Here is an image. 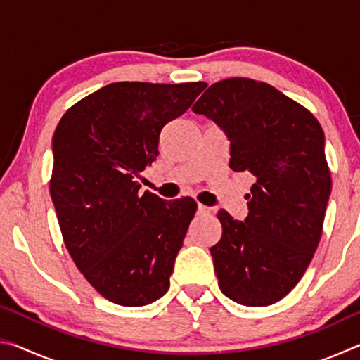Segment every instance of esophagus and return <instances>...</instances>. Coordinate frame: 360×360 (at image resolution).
Returning <instances> with one entry per match:
<instances>
[{
    "label": "esophagus",
    "mask_w": 360,
    "mask_h": 360,
    "mask_svg": "<svg viewBox=\"0 0 360 360\" xmlns=\"http://www.w3.org/2000/svg\"><path fill=\"white\" fill-rule=\"evenodd\" d=\"M197 212H198V214H208L210 208H208V206L202 205V203H198V205H197Z\"/></svg>",
    "instance_id": "1"
}]
</instances>
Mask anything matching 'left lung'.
Masks as SVG:
<instances>
[{
  "mask_svg": "<svg viewBox=\"0 0 360 360\" xmlns=\"http://www.w3.org/2000/svg\"><path fill=\"white\" fill-rule=\"evenodd\" d=\"M192 111L225 133L230 168L255 178L245 221L217 212L222 236L210 252L219 288L266 307L295 288L319 245L332 191L324 131L308 109L246 77L212 84Z\"/></svg>",
  "mask_w": 360,
  "mask_h": 360,
  "instance_id": "obj_1",
  "label": "left lung"
}]
</instances>
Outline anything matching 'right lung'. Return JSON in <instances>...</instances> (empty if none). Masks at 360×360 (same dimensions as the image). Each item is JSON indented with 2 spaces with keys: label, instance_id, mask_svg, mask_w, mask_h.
Returning a JSON list of instances; mask_svg holds the SVG:
<instances>
[{
  "label": "right lung",
  "instance_id": "add662e5",
  "mask_svg": "<svg viewBox=\"0 0 360 360\" xmlns=\"http://www.w3.org/2000/svg\"><path fill=\"white\" fill-rule=\"evenodd\" d=\"M205 87L114 82L58 122L51 197L60 230L79 271L109 302L143 307L167 294L197 203L141 195L138 176L157 158L163 127Z\"/></svg>",
  "mask_w": 360,
  "mask_h": 360
}]
</instances>
